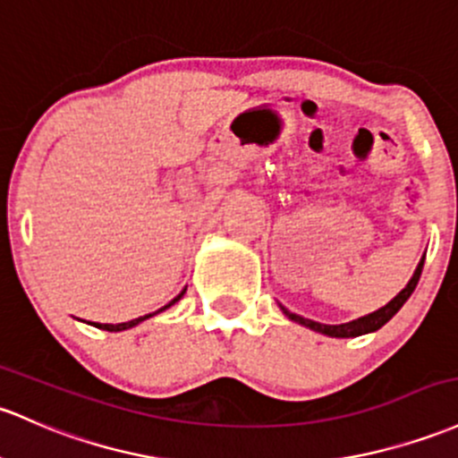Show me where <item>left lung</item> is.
Listing matches in <instances>:
<instances>
[{
    "mask_svg": "<svg viewBox=\"0 0 458 458\" xmlns=\"http://www.w3.org/2000/svg\"><path fill=\"white\" fill-rule=\"evenodd\" d=\"M421 267H424V259L420 260V265H417L413 278L409 280V284L404 286V289L400 291L398 295H395L394 300H391L389 304L383 306V309L374 310V313L365 315V318H359L354 321H348V324H339V326H328V324H319V321H313V319H304L300 318V315L295 313H289V310L284 309V306H280L283 309V313L286 315L289 319L298 321V324L306 326V328L310 330H318V333L321 335H328V336H341V339H345V336H359V335H365V333H374V330L383 328V326L389 321L391 318H394L395 313L402 309V304L406 302V300L411 298V293L415 291L417 283H420V276H421Z\"/></svg>",
    "mask_w": 458,
    "mask_h": 458,
    "instance_id": "1",
    "label": "left lung"
}]
</instances>
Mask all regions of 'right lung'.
Returning a JSON list of instances; mask_svg holds the SVG:
<instances>
[{
	"label": "right lung",
	"instance_id": "obj_1",
	"mask_svg": "<svg viewBox=\"0 0 458 458\" xmlns=\"http://www.w3.org/2000/svg\"><path fill=\"white\" fill-rule=\"evenodd\" d=\"M182 293H184V291H182ZM182 293H180V295H175V298L172 300V302H169L167 306H163V309H158V310H156V313H160V310L169 309V306H172V304H175V302H178V300H180V298H182ZM156 313L143 315V318H137V319H130V321H122V324H95V328H102V330H108V333H117V330H125V328H132V326H137V324H139V321H143V319L152 318V315H156Z\"/></svg>",
	"mask_w": 458,
	"mask_h": 458
}]
</instances>
